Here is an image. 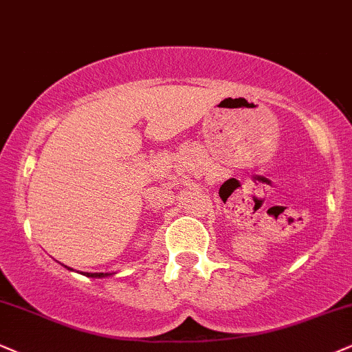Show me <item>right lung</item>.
<instances>
[{"mask_svg": "<svg viewBox=\"0 0 352 352\" xmlns=\"http://www.w3.org/2000/svg\"><path fill=\"white\" fill-rule=\"evenodd\" d=\"M85 276H88V277H106V276H111V274H104V272H85Z\"/></svg>", "mask_w": 352, "mask_h": 352, "instance_id": "obj_1", "label": "right lung"}]
</instances>
